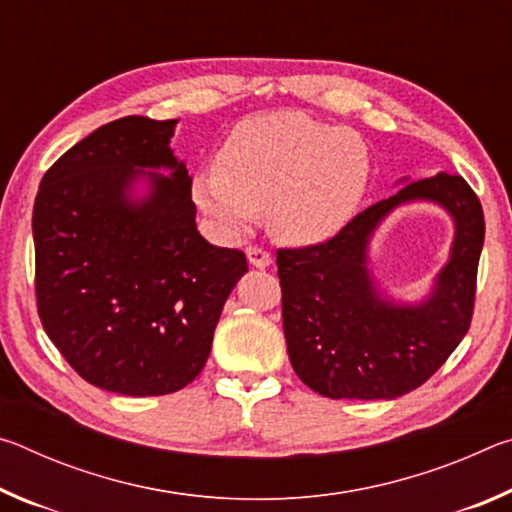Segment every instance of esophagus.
<instances>
[{"label":"esophagus","instance_id":"1","mask_svg":"<svg viewBox=\"0 0 512 512\" xmlns=\"http://www.w3.org/2000/svg\"><path fill=\"white\" fill-rule=\"evenodd\" d=\"M246 257H248L250 266H255V268H266V266H271V262H273L271 253H268V250L262 248V246H248Z\"/></svg>","mask_w":512,"mask_h":512}]
</instances>
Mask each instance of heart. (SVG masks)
<instances>
[{"label":"heart","instance_id":"heart-1","mask_svg":"<svg viewBox=\"0 0 512 512\" xmlns=\"http://www.w3.org/2000/svg\"><path fill=\"white\" fill-rule=\"evenodd\" d=\"M368 149L348 128L293 110L241 119L221 146L216 169L198 171L196 205L225 235H241L257 212L287 244L336 235L366 194Z\"/></svg>","mask_w":512,"mask_h":512}]
</instances>
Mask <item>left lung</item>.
Wrapping results in <instances>:
<instances>
[{"mask_svg":"<svg viewBox=\"0 0 512 512\" xmlns=\"http://www.w3.org/2000/svg\"><path fill=\"white\" fill-rule=\"evenodd\" d=\"M433 200L453 214V255L420 306H393L371 287L367 241L397 204ZM485 221L461 176L406 183L366 207L323 244L277 250L282 327L291 366L332 400H395L422 386L463 341L472 323Z\"/></svg>","mask_w":512,"mask_h":512,"instance_id":"1","label":"left lung"}]
</instances>
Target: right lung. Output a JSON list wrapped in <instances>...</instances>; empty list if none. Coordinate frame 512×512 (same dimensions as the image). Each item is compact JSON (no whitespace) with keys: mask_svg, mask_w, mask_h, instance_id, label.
I'll return each mask as SVG.
<instances>
[{"mask_svg":"<svg viewBox=\"0 0 512 512\" xmlns=\"http://www.w3.org/2000/svg\"><path fill=\"white\" fill-rule=\"evenodd\" d=\"M173 126L131 115L97 128L51 164L33 205L42 327L85 381L119 395H167L194 381L248 271L241 250L196 230L192 178L169 149ZM144 166H167L172 178ZM137 175L152 194L131 202Z\"/></svg>","mask_w":512,"mask_h":512,"instance_id":"obj_1","label":"right lung"}]
</instances>
